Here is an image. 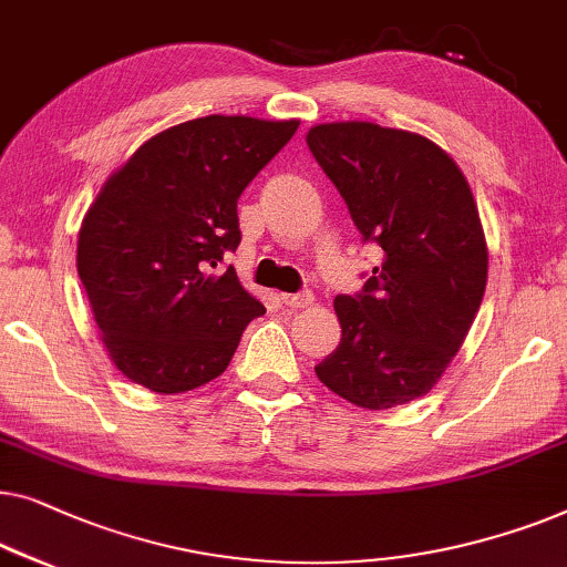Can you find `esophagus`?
<instances>
[{"label": "esophagus", "mask_w": 567, "mask_h": 567, "mask_svg": "<svg viewBox=\"0 0 567 567\" xmlns=\"http://www.w3.org/2000/svg\"><path fill=\"white\" fill-rule=\"evenodd\" d=\"M280 300L285 302L287 308H308V306H313V295H310L308 290H302V292H280Z\"/></svg>", "instance_id": "esophagus-1"}]
</instances>
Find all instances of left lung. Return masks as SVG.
<instances>
[{"mask_svg":"<svg viewBox=\"0 0 567 567\" xmlns=\"http://www.w3.org/2000/svg\"><path fill=\"white\" fill-rule=\"evenodd\" d=\"M306 143L382 261L339 295L341 341L316 367L344 401L385 411L426 395L460 352L488 282L473 189L434 141L378 123L313 125Z\"/></svg>","mask_w":567,"mask_h":567,"instance_id":"8db88e82","label":"left lung"}]
</instances>
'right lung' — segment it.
<instances>
[{"mask_svg":"<svg viewBox=\"0 0 567 567\" xmlns=\"http://www.w3.org/2000/svg\"><path fill=\"white\" fill-rule=\"evenodd\" d=\"M300 121L207 115L166 127L110 174L86 210L76 269L110 360L154 393L226 372L265 306L234 267L236 203Z\"/></svg>","mask_w":567,"mask_h":567,"instance_id":"obj_1","label":"right lung"}]
</instances>
